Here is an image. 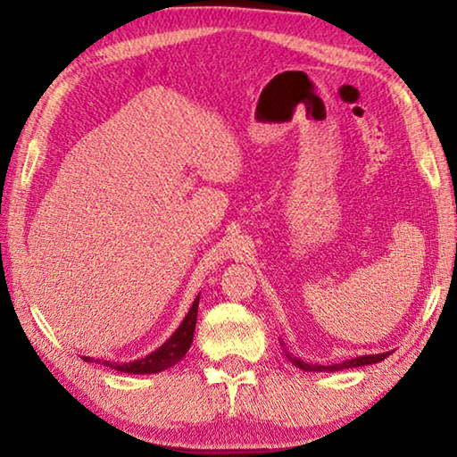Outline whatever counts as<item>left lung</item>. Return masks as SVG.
Wrapping results in <instances>:
<instances>
[{
  "mask_svg": "<svg viewBox=\"0 0 457 457\" xmlns=\"http://www.w3.org/2000/svg\"><path fill=\"white\" fill-rule=\"evenodd\" d=\"M391 353H381V354H365V357H357L351 361L340 362V365H330V367H322V365H311V362H304L296 357H288L292 361L294 367L303 369V370H340V369H351V367H362V365H373V362H378L389 357Z\"/></svg>",
  "mask_w": 457,
  "mask_h": 457,
  "instance_id": "obj_1",
  "label": "left lung"
}]
</instances>
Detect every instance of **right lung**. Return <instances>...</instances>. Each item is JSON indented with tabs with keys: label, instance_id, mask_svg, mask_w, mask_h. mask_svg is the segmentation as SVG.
<instances>
[{
	"label": "right lung",
	"instance_id": "add662e5",
	"mask_svg": "<svg viewBox=\"0 0 457 457\" xmlns=\"http://www.w3.org/2000/svg\"><path fill=\"white\" fill-rule=\"evenodd\" d=\"M197 306H199V296L193 300L185 320L179 324V328L173 332V337L167 340L163 346H159L157 351L151 353L149 357L133 362H111L104 361L106 367L114 370H120V373H133V375H151V373H161L169 367H173L175 362H179L185 353L189 351L193 343V332H195V322H197ZM84 361H90V357H84Z\"/></svg>",
	"mask_w": 457,
	"mask_h": 457
}]
</instances>
